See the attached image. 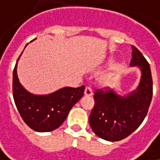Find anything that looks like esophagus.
Instances as JSON below:
<instances>
[{
  "label": "esophagus",
  "instance_id": "1",
  "mask_svg": "<svg viewBox=\"0 0 160 160\" xmlns=\"http://www.w3.org/2000/svg\"><path fill=\"white\" fill-rule=\"evenodd\" d=\"M85 96L86 97H91L92 95H93V91H92V89L90 88V87H86V89H85Z\"/></svg>",
  "mask_w": 160,
  "mask_h": 160
}]
</instances>
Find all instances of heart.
Returning <instances> with one entry per match:
<instances>
[{
    "label": "heart",
    "mask_w": 160,
    "mask_h": 160,
    "mask_svg": "<svg viewBox=\"0 0 160 160\" xmlns=\"http://www.w3.org/2000/svg\"><path fill=\"white\" fill-rule=\"evenodd\" d=\"M113 74H107V75H105L103 78H102V80H101V82H102V84L103 85H109L110 83H111V81L113 80Z\"/></svg>",
    "instance_id": "heart-1"
}]
</instances>
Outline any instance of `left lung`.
<instances>
[{
    "mask_svg": "<svg viewBox=\"0 0 160 160\" xmlns=\"http://www.w3.org/2000/svg\"><path fill=\"white\" fill-rule=\"evenodd\" d=\"M130 66H137L141 72L135 90L122 96L115 89H98L94 95L95 106L89 116V124L102 139L114 142L126 138L141 125L148 114L153 94L150 66L134 45Z\"/></svg>",
    "mask_w": 160,
    "mask_h": 160,
    "instance_id": "1",
    "label": "left lung"
}]
</instances>
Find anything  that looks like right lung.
Segmentation results:
<instances>
[{"mask_svg":"<svg viewBox=\"0 0 160 160\" xmlns=\"http://www.w3.org/2000/svg\"><path fill=\"white\" fill-rule=\"evenodd\" d=\"M20 56L12 74V94L16 108L23 121L34 131H52L63 124L71 108L82 98L85 86L76 88L65 86L48 95L32 94L19 81L17 63Z\"/></svg>","mask_w":160,"mask_h":160,"instance_id":"add662e5","label":"right lung"}]
</instances>
